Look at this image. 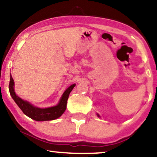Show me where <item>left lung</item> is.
Segmentation results:
<instances>
[{
    "label": "left lung",
    "mask_w": 157,
    "mask_h": 157,
    "mask_svg": "<svg viewBox=\"0 0 157 157\" xmlns=\"http://www.w3.org/2000/svg\"><path fill=\"white\" fill-rule=\"evenodd\" d=\"M97 117H100V116H99V115H98V113H97Z\"/></svg>",
    "instance_id": "left-lung-1"
}]
</instances>
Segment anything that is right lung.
Masks as SVG:
<instances>
[{
    "label": "right lung",
    "mask_w": 157,
    "mask_h": 157,
    "mask_svg": "<svg viewBox=\"0 0 157 157\" xmlns=\"http://www.w3.org/2000/svg\"><path fill=\"white\" fill-rule=\"evenodd\" d=\"M76 84L70 86L67 89L64 91L62 95L61 99H60L59 104L56 106L49 107L46 109H40L38 107L34 106L31 103L27 101L23 100L22 98L18 97L16 95L14 90V81L13 79L11 74H10V83H9V91L10 96H12L13 99L16 103L19 108L21 109L23 113L31 118V119L35 120L37 121H51V120L56 119L59 118L64 113L66 109V104H67V100L68 96L74 89Z\"/></svg>",
    "instance_id": "add662e5"
}]
</instances>
